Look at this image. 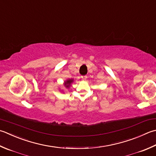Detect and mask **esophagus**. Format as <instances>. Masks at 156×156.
Listing matches in <instances>:
<instances>
[{
    "label": "esophagus",
    "instance_id": "esophagus-1",
    "mask_svg": "<svg viewBox=\"0 0 156 156\" xmlns=\"http://www.w3.org/2000/svg\"><path fill=\"white\" fill-rule=\"evenodd\" d=\"M81 78L83 80H86V79L87 78V76H81Z\"/></svg>",
    "mask_w": 156,
    "mask_h": 156
}]
</instances>
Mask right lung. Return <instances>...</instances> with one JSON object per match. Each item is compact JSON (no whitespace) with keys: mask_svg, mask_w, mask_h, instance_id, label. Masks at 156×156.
Segmentation results:
<instances>
[{"mask_svg":"<svg viewBox=\"0 0 156 156\" xmlns=\"http://www.w3.org/2000/svg\"><path fill=\"white\" fill-rule=\"evenodd\" d=\"M72 82H73L72 79H69V80H68L65 82V84H64V85H65V87L66 88H69L70 87V85H71V83Z\"/></svg>","mask_w":156,"mask_h":156,"instance_id":"obj_1","label":"right lung"}]
</instances>
